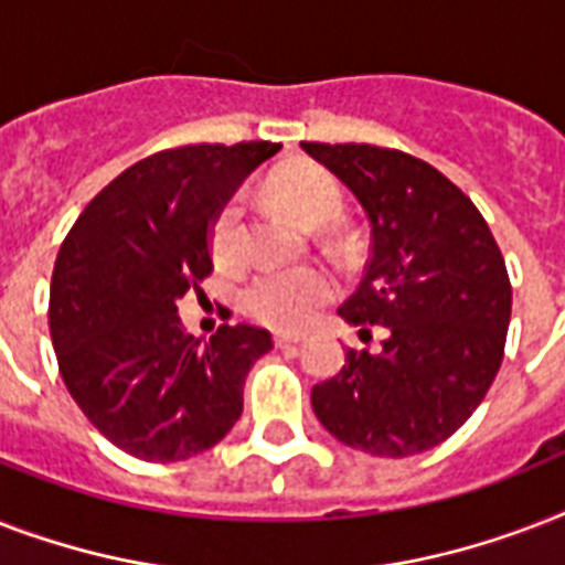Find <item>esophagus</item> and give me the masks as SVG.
I'll list each match as a JSON object with an SVG mask.
<instances>
[{
    "instance_id": "1",
    "label": "esophagus",
    "mask_w": 565,
    "mask_h": 565,
    "mask_svg": "<svg viewBox=\"0 0 565 565\" xmlns=\"http://www.w3.org/2000/svg\"><path fill=\"white\" fill-rule=\"evenodd\" d=\"M301 340H305V334H281V331L275 334V345H278V349H284V345H296L301 343Z\"/></svg>"
}]
</instances>
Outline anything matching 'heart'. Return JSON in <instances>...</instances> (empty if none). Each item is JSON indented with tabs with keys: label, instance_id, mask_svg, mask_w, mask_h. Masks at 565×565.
I'll list each match as a JSON object with an SVG mask.
<instances>
[{
	"label": "heart",
	"instance_id": "b5f03b06",
	"mask_svg": "<svg viewBox=\"0 0 565 565\" xmlns=\"http://www.w3.org/2000/svg\"><path fill=\"white\" fill-rule=\"evenodd\" d=\"M266 195L284 213L308 228H326L343 213V188L319 163L296 161L266 181ZM211 252L216 266L234 269L246 255L243 207L222 204L211 228ZM334 296V278L322 266H287L266 269L243 292V308L252 319L273 328H301Z\"/></svg>",
	"mask_w": 565,
	"mask_h": 565
}]
</instances>
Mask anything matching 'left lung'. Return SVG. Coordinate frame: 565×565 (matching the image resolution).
<instances>
[{
  "label": "left lung",
  "instance_id": "8db88e82",
  "mask_svg": "<svg viewBox=\"0 0 565 565\" xmlns=\"http://www.w3.org/2000/svg\"><path fill=\"white\" fill-rule=\"evenodd\" d=\"M358 195L372 225L361 287L337 310L381 326L375 354L313 386L328 434L375 457H411L448 439L483 402L508 340V266L472 199L430 163L370 143H301Z\"/></svg>",
  "mask_w": 565,
  "mask_h": 565
}]
</instances>
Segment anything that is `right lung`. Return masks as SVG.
Instances as JSON below:
<instances>
[{"mask_svg": "<svg viewBox=\"0 0 565 565\" xmlns=\"http://www.w3.org/2000/svg\"><path fill=\"white\" fill-rule=\"evenodd\" d=\"M281 143H199L149 154L110 181L57 252L49 331L84 416L126 455L175 463L216 446L273 337L184 331L179 299L211 275V228L248 172Z\"/></svg>", "mask_w": 565, "mask_h": 565, "instance_id": "obj_1", "label": "right lung"}]
</instances>
